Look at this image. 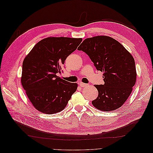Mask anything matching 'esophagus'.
<instances>
[{
  "label": "esophagus",
  "instance_id": "34e87169",
  "mask_svg": "<svg viewBox=\"0 0 153 153\" xmlns=\"http://www.w3.org/2000/svg\"><path fill=\"white\" fill-rule=\"evenodd\" d=\"M79 85L81 87H87V85L88 84H84V83H82V82H80V83H79Z\"/></svg>",
  "mask_w": 153,
  "mask_h": 153
}]
</instances>
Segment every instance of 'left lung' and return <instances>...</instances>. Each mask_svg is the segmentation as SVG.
Returning <instances> with one entry per match:
<instances>
[{"instance_id":"obj_1","label":"left lung","mask_w":153,"mask_h":153,"mask_svg":"<svg viewBox=\"0 0 153 153\" xmlns=\"http://www.w3.org/2000/svg\"><path fill=\"white\" fill-rule=\"evenodd\" d=\"M89 55L97 70L103 72V85H95L98 91L92 104L100 110L119 108L130 95L136 82L135 60L117 41L105 36L85 39L78 48Z\"/></svg>"}]
</instances>
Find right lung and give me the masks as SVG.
<instances>
[{
	"label": "right lung",
	"mask_w": 153,
	"mask_h": 153,
	"mask_svg": "<svg viewBox=\"0 0 153 153\" xmlns=\"http://www.w3.org/2000/svg\"><path fill=\"white\" fill-rule=\"evenodd\" d=\"M82 38L50 37L39 41L23 62L22 85L39 112L52 114L66 107L78 84L57 76L66 58Z\"/></svg>",
	"instance_id": "add662e5"
}]
</instances>
